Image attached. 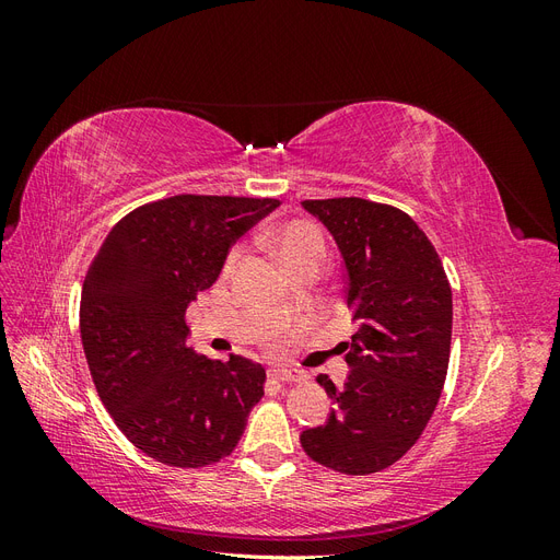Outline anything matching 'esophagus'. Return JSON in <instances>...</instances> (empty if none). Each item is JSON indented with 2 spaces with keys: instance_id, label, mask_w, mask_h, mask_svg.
I'll use <instances>...</instances> for the list:
<instances>
[{
  "instance_id": "1",
  "label": "esophagus",
  "mask_w": 560,
  "mask_h": 560,
  "mask_svg": "<svg viewBox=\"0 0 560 560\" xmlns=\"http://www.w3.org/2000/svg\"><path fill=\"white\" fill-rule=\"evenodd\" d=\"M268 376L278 383H301L303 381V374H299V371H294V369H270Z\"/></svg>"
}]
</instances>
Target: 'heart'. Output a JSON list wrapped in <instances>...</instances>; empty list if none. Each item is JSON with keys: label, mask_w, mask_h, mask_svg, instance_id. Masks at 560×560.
Returning a JSON list of instances; mask_svg holds the SVG:
<instances>
[{"label": "heart", "mask_w": 560, "mask_h": 560, "mask_svg": "<svg viewBox=\"0 0 560 560\" xmlns=\"http://www.w3.org/2000/svg\"><path fill=\"white\" fill-rule=\"evenodd\" d=\"M266 243L294 276L301 268L322 266L327 259L325 235H322V231L313 222H303V219H294V222H287L276 226L273 231H268ZM241 259H243V247H233L224 264L226 273L238 268Z\"/></svg>", "instance_id": "b5f03b06"}]
</instances>
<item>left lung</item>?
<instances>
[{
    "label": "left lung",
    "instance_id": "obj_1",
    "mask_svg": "<svg viewBox=\"0 0 560 560\" xmlns=\"http://www.w3.org/2000/svg\"><path fill=\"white\" fill-rule=\"evenodd\" d=\"M329 229L346 264V303L360 329L341 343L350 376L325 425L301 434L311 460L364 477L418 442L448 371L453 296L442 259L399 208L366 198L303 200Z\"/></svg>",
    "mask_w": 560,
    "mask_h": 560
}]
</instances>
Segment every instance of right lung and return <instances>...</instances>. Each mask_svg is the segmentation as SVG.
Masks as SVG:
<instances>
[{
  "instance_id": "1",
  "label": "right lung",
  "mask_w": 560,
  "mask_h": 560,
  "mask_svg": "<svg viewBox=\"0 0 560 560\" xmlns=\"http://www.w3.org/2000/svg\"><path fill=\"white\" fill-rule=\"evenodd\" d=\"M276 198L182 194L135 208L93 257L79 327L91 378L128 442L154 460L208 467L238 446L266 369L189 348L186 306Z\"/></svg>"
}]
</instances>
